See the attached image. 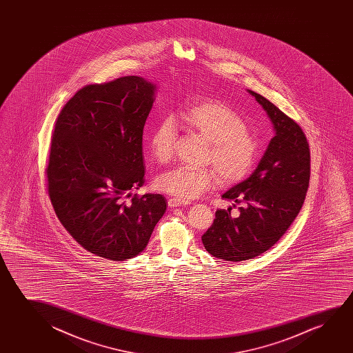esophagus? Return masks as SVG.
Segmentation results:
<instances>
[{"label":"esophagus","instance_id":"esophagus-1","mask_svg":"<svg viewBox=\"0 0 353 353\" xmlns=\"http://www.w3.org/2000/svg\"><path fill=\"white\" fill-rule=\"evenodd\" d=\"M168 203H169L170 208H179V206H184V205H187V201H182V200H179V199L176 198H170L168 200Z\"/></svg>","mask_w":353,"mask_h":353}]
</instances>
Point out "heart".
Listing matches in <instances>:
<instances>
[{"label":"heart","mask_w":353,"mask_h":353,"mask_svg":"<svg viewBox=\"0 0 353 353\" xmlns=\"http://www.w3.org/2000/svg\"><path fill=\"white\" fill-rule=\"evenodd\" d=\"M179 121L210 142L208 161L212 163L223 183H234L245 177L256 158L258 145L246 129L242 117L232 106L218 100L195 102L179 112ZM177 124L172 117H164L150 137V153L158 163L166 164L174 158ZM217 181L211 168L196 169L179 166L157 179V187L182 201L199 198Z\"/></svg>","instance_id":"obj_1"}]
</instances>
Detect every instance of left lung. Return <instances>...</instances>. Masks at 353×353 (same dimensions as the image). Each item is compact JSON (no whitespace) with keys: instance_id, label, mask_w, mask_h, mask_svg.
I'll use <instances>...</instances> for the list:
<instances>
[{"instance_id":"left-lung-1","label":"left lung","mask_w":353,"mask_h":353,"mask_svg":"<svg viewBox=\"0 0 353 353\" xmlns=\"http://www.w3.org/2000/svg\"><path fill=\"white\" fill-rule=\"evenodd\" d=\"M247 92L270 118L275 136L251 176L222 195L232 208L240 205V214L232 216V206L219 208L201 237L210 254L229 261L252 259L274 246L294 222L309 188V143L301 128L265 97Z\"/></svg>"}]
</instances>
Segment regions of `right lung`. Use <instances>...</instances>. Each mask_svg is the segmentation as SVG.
Wrapping results in <instances>:
<instances>
[{
    "label": "right lung",
    "mask_w": 353,
    "mask_h": 353,
    "mask_svg": "<svg viewBox=\"0 0 353 353\" xmlns=\"http://www.w3.org/2000/svg\"><path fill=\"white\" fill-rule=\"evenodd\" d=\"M157 84L139 76L83 88L55 123L47 181L54 211L87 251L139 256L164 216L160 194L124 198L145 183L142 135Z\"/></svg>",
    "instance_id": "1"
}]
</instances>
